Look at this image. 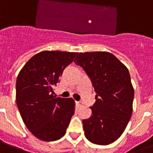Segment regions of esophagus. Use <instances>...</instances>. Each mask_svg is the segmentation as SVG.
<instances>
[{"label":"esophagus","mask_w":153,"mask_h":153,"mask_svg":"<svg viewBox=\"0 0 153 153\" xmlns=\"http://www.w3.org/2000/svg\"><path fill=\"white\" fill-rule=\"evenodd\" d=\"M75 104H76L77 107H81L82 106V104L79 102H75Z\"/></svg>","instance_id":"34e87169"}]
</instances>
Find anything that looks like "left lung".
<instances>
[{"mask_svg": "<svg viewBox=\"0 0 153 153\" xmlns=\"http://www.w3.org/2000/svg\"><path fill=\"white\" fill-rule=\"evenodd\" d=\"M74 62L88 74L96 93L91 117L82 121L85 136L95 145H109L121 137L133 113L134 90L128 68L107 51L79 53Z\"/></svg>", "mask_w": 153, "mask_h": 153, "instance_id": "left-lung-1", "label": "left lung"}]
</instances>
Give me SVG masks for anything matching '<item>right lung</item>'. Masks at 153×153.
Returning a JSON list of instances; mask_svg holds the SVG:
<instances>
[{"label": "right lung", "mask_w": 153, "mask_h": 153, "mask_svg": "<svg viewBox=\"0 0 153 153\" xmlns=\"http://www.w3.org/2000/svg\"><path fill=\"white\" fill-rule=\"evenodd\" d=\"M77 52L44 51L32 56L19 72L16 100L28 130L44 141H54L66 133L74 114L72 98H56L54 86Z\"/></svg>", "instance_id": "right-lung-1"}]
</instances>
